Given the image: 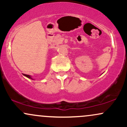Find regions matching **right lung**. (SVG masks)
Segmentation results:
<instances>
[{
  "instance_id": "right-lung-1",
  "label": "right lung",
  "mask_w": 127,
  "mask_h": 127,
  "mask_svg": "<svg viewBox=\"0 0 127 127\" xmlns=\"http://www.w3.org/2000/svg\"><path fill=\"white\" fill-rule=\"evenodd\" d=\"M24 75L25 76L27 77V78H30V79H33H33L32 78V77H31V76H30V75H25V74H24Z\"/></svg>"
}]
</instances>
